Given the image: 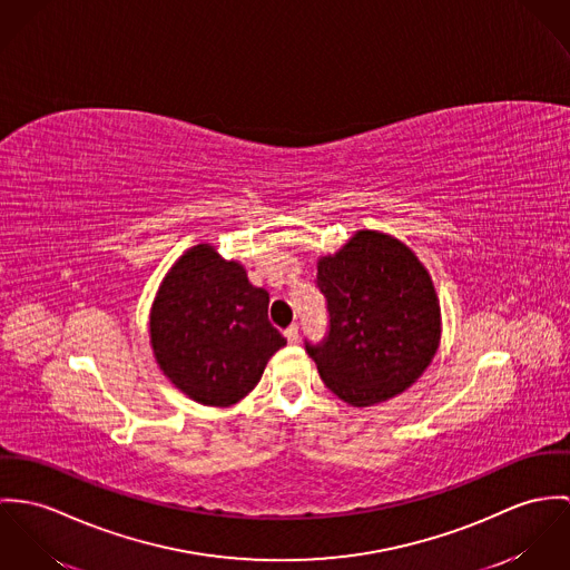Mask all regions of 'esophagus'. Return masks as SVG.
Masks as SVG:
<instances>
[{
    "label": "esophagus",
    "mask_w": 570,
    "mask_h": 570,
    "mask_svg": "<svg viewBox=\"0 0 570 570\" xmlns=\"http://www.w3.org/2000/svg\"><path fill=\"white\" fill-rule=\"evenodd\" d=\"M284 336H286V341L288 343H297L299 341V327L293 323V325H288L286 330H284Z\"/></svg>",
    "instance_id": "1"
}]
</instances>
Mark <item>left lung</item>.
<instances>
[{"mask_svg": "<svg viewBox=\"0 0 570 570\" xmlns=\"http://www.w3.org/2000/svg\"><path fill=\"white\" fill-rule=\"evenodd\" d=\"M327 336L306 352L325 386L352 406L384 402L424 374L442 336V311L424 264L393 236L361 229L316 262Z\"/></svg>", "mask_w": 570, "mask_h": 570, "instance_id": "8db88e82", "label": "left lung"}]
</instances>
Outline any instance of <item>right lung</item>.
I'll use <instances>...</instances> for the list:
<instances>
[{
	"instance_id": "right-lung-1",
	"label": "right lung",
	"mask_w": 570,
	"mask_h": 570,
	"mask_svg": "<svg viewBox=\"0 0 570 570\" xmlns=\"http://www.w3.org/2000/svg\"><path fill=\"white\" fill-rule=\"evenodd\" d=\"M159 370L205 406H232L262 379L286 338L268 321V293L240 262L196 245L166 273L150 311Z\"/></svg>"
}]
</instances>
